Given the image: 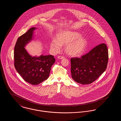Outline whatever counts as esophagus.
<instances>
[{
    "label": "esophagus",
    "mask_w": 121,
    "mask_h": 121,
    "mask_svg": "<svg viewBox=\"0 0 121 121\" xmlns=\"http://www.w3.org/2000/svg\"><path fill=\"white\" fill-rule=\"evenodd\" d=\"M58 59H63L64 57H63V56H58Z\"/></svg>",
    "instance_id": "1"
}]
</instances>
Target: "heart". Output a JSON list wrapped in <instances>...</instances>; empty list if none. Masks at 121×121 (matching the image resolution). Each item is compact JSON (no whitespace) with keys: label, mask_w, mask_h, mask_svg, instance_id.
<instances>
[{"label":"heart","mask_w":121,"mask_h":121,"mask_svg":"<svg viewBox=\"0 0 121 121\" xmlns=\"http://www.w3.org/2000/svg\"><path fill=\"white\" fill-rule=\"evenodd\" d=\"M79 33L73 31L61 32L56 35L55 39L50 44L52 49L58 51L62 45H65V51L72 56H78L86 48L87 41Z\"/></svg>","instance_id":"heart-1"}]
</instances>
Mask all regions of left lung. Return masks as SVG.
Wrapping results in <instances>:
<instances>
[{
	"instance_id": "8db88e82",
	"label": "left lung",
	"mask_w": 121,
	"mask_h": 121,
	"mask_svg": "<svg viewBox=\"0 0 121 121\" xmlns=\"http://www.w3.org/2000/svg\"><path fill=\"white\" fill-rule=\"evenodd\" d=\"M108 59V48L104 43L96 46L81 58H72V78L82 85L92 83L105 72Z\"/></svg>"
}]
</instances>
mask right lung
<instances>
[{
  "label": "right lung",
  "mask_w": 121,
  "mask_h": 121,
  "mask_svg": "<svg viewBox=\"0 0 121 121\" xmlns=\"http://www.w3.org/2000/svg\"><path fill=\"white\" fill-rule=\"evenodd\" d=\"M37 29L31 28L19 37L14 50V65L16 71L26 82L35 85L48 78L51 67L55 62L52 55L33 57L25 48L27 44L34 39V31Z\"/></svg>",
  "instance_id": "obj_1"
}]
</instances>
